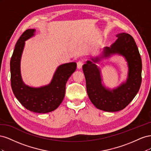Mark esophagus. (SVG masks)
<instances>
[{"mask_svg":"<svg viewBox=\"0 0 151 151\" xmlns=\"http://www.w3.org/2000/svg\"><path fill=\"white\" fill-rule=\"evenodd\" d=\"M83 61L79 60L77 62V68H78V69H81L82 67H83Z\"/></svg>","mask_w":151,"mask_h":151,"instance_id":"esophagus-1","label":"esophagus"}]
</instances>
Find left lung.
I'll use <instances>...</instances> for the list:
<instances>
[{
    "mask_svg": "<svg viewBox=\"0 0 151 151\" xmlns=\"http://www.w3.org/2000/svg\"><path fill=\"white\" fill-rule=\"evenodd\" d=\"M116 36L115 42L109 47H104L101 55L91 58L92 61L88 60L83 66L91 101L98 109L108 112L124 109L139 92L142 82V60L134 39L125 33ZM116 54L126 58L129 69L126 81L111 90L102 84L101 70L95 63Z\"/></svg>",
    "mask_w": 151,
    "mask_h": 151,
    "instance_id": "obj_1",
    "label": "left lung"
}]
</instances>
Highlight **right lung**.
<instances>
[{
  "label": "right lung",
  "mask_w": 151,
  "mask_h": 151,
  "mask_svg": "<svg viewBox=\"0 0 151 151\" xmlns=\"http://www.w3.org/2000/svg\"><path fill=\"white\" fill-rule=\"evenodd\" d=\"M36 30H26L17 40L11 59V87L16 98L25 108L35 113H46L56 109L65 96L67 81L76 69V62L59 65L48 85L33 88L24 84L21 74V58L25 41L35 36Z\"/></svg>",
  "instance_id": "right-lung-1"
}]
</instances>
